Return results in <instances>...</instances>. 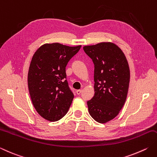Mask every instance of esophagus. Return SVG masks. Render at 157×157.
Instances as JSON below:
<instances>
[{
	"instance_id": "obj_1",
	"label": "esophagus",
	"mask_w": 157,
	"mask_h": 157,
	"mask_svg": "<svg viewBox=\"0 0 157 157\" xmlns=\"http://www.w3.org/2000/svg\"><path fill=\"white\" fill-rule=\"evenodd\" d=\"M76 93L78 95H79L81 93H82V90H78L76 91Z\"/></svg>"
}]
</instances>
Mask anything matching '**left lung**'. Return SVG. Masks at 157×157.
Returning <instances> with one entry per match:
<instances>
[{
    "mask_svg": "<svg viewBox=\"0 0 157 157\" xmlns=\"http://www.w3.org/2000/svg\"><path fill=\"white\" fill-rule=\"evenodd\" d=\"M83 49L94 65V95L87 101L88 112L99 123L112 121L127 99L130 70L127 58L118 46L102 42Z\"/></svg>",
    "mask_w": 157,
    "mask_h": 157,
    "instance_id": "left-lung-1",
    "label": "left lung"
}]
</instances>
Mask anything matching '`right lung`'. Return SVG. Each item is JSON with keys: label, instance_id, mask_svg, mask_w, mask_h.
<instances>
[{"label": "right lung", "instance_id": "1", "mask_svg": "<svg viewBox=\"0 0 157 157\" xmlns=\"http://www.w3.org/2000/svg\"><path fill=\"white\" fill-rule=\"evenodd\" d=\"M81 45L45 44L35 52L28 73V86L36 111L49 121L65 116L74 97L67 81L66 66Z\"/></svg>", "mask_w": 157, "mask_h": 157}]
</instances>
